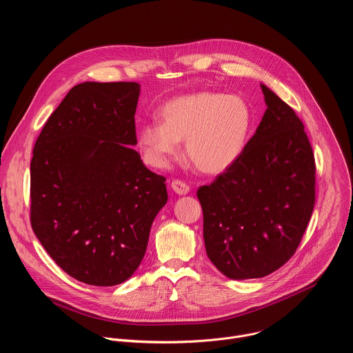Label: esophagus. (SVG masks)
<instances>
[{
	"label": "esophagus",
	"instance_id": "obj_1",
	"mask_svg": "<svg viewBox=\"0 0 353 353\" xmlns=\"http://www.w3.org/2000/svg\"><path fill=\"white\" fill-rule=\"evenodd\" d=\"M172 188L174 192H177L179 195H185L190 191V185L181 180H173L172 181Z\"/></svg>",
	"mask_w": 353,
	"mask_h": 353
}]
</instances>
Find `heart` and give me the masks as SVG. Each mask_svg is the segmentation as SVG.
I'll list each match as a JSON object with an SVG mask.
<instances>
[{
    "instance_id": "heart-1",
    "label": "heart",
    "mask_w": 353,
    "mask_h": 353,
    "mask_svg": "<svg viewBox=\"0 0 353 353\" xmlns=\"http://www.w3.org/2000/svg\"><path fill=\"white\" fill-rule=\"evenodd\" d=\"M162 121L143 124L138 142L145 161L166 168L185 139V155L207 174L230 169L247 146L253 112L239 94L203 90L176 97L159 112Z\"/></svg>"
}]
</instances>
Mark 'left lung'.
I'll list each match as a JSON object with an SVG mask.
<instances>
[{"label":"left lung","instance_id":"8db88e82","mask_svg":"<svg viewBox=\"0 0 353 353\" xmlns=\"http://www.w3.org/2000/svg\"><path fill=\"white\" fill-rule=\"evenodd\" d=\"M267 110L240 159L196 196L212 264L230 279L263 278L294 254L316 203L305 125L261 83Z\"/></svg>","mask_w":353,"mask_h":353}]
</instances>
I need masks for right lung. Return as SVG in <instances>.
I'll return each mask as SVG.
<instances>
[{"mask_svg": "<svg viewBox=\"0 0 353 353\" xmlns=\"http://www.w3.org/2000/svg\"><path fill=\"white\" fill-rule=\"evenodd\" d=\"M137 82H83L48 117L30 162L32 229L79 282L113 286L141 264L168 203L166 179L141 161Z\"/></svg>", "mask_w": 353, "mask_h": 353, "instance_id": "1", "label": "right lung"}]
</instances>
